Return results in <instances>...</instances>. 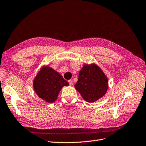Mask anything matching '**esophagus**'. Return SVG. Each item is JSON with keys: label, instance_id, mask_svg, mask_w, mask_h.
I'll return each mask as SVG.
<instances>
[{"label": "esophagus", "instance_id": "obj_1", "mask_svg": "<svg viewBox=\"0 0 146 146\" xmlns=\"http://www.w3.org/2000/svg\"><path fill=\"white\" fill-rule=\"evenodd\" d=\"M68 82H69V85H70V86H72L73 83H72V81L71 80H68Z\"/></svg>", "mask_w": 146, "mask_h": 146}]
</instances>
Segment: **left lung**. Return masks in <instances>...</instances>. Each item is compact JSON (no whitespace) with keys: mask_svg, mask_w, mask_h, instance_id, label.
Instances as JSON below:
<instances>
[{"mask_svg":"<svg viewBox=\"0 0 146 146\" xmlns=\"http://www.w3.org/2000/svg\"><path fill=\"white\" fill-rule=\"evenodd\" d=\"M74 87L86 102L92 103L105 95L108 88V80L96 64L84 65Z\"/></svg>","mask_w":146,"mask_h":146,"instance_id":"8db88e82","label":"left lung"}]
</instances>
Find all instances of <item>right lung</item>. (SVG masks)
<instances>
[{
	"mask_svg": "<svg viewBox=\"0 0 146 146\" xmlns=\"http://www.w3.org/2000/svg\"><path fill=\"white\" fill-rule=\"evenodd\" d=\"M69 83L57 71L49 66H43L33 81V87L40 98L47 103H53L64 86Z\"/></svg>",
	"mask_w": 146,
	"mask_h": 146,
	"instance_id": "add662e5",
	"label": "right lung"
}]
</instances>
